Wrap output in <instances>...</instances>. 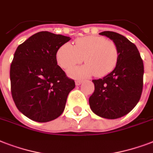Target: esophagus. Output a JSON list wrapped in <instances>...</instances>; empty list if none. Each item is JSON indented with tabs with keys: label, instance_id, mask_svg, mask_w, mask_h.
Wrapping results in <instances>:
<instances>
[{
	"label": "esophagus",
	"instance_id": "1",
	"mask_svg": "<svg viewBox=\"0 0 153 153\" xmlns=\"http://www.w3.org/2000/svg\"><path fill=\"white\" fill-rule=\"evenodd\" d=\"M82 80H80V79H76L75 80V84H76V86H79L80 84L82 83Z\"/></svg>",
	"mask_w": 153,
	"mask_h": 153
}]
</instances>
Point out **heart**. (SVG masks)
I'll return each instance as SVG.
<instances>
[{
    "mask_svg": "<svg viewBox=\"0 0 153 153\" xmlns=\"http://www.w3.org/2000/svg\"><path fill=\"white\" fill-rule=\"evenodd\" d=\"M119 51L116 44L102 36H88L74 40V46L70 43L62 44L56 52V60L60 67L68 69L82 61V67L68 71L73 78H85L95 74L104 77L110 74L118 62Z\"/></svg>",
    "mask_w": 153,
    "mask_h": 153,
    "instance_id": "1",
    "label": "heart"
}]
</instances>
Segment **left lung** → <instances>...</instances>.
<instances>
[{
    "instance_id": "left-lung-1",
    "label": "left lung",
    "mask_w": 153,
    "mask_h": 153,
    "mask_svg": "<svg viewBox=\"0 0 153 153\" xmlns=\"http://www.w3.org/2000/svg\"><path fill=\"white\" fill-rule=\"evenodd\" d=\"M99 34L116 44L118 62L110 74L92 80L94 91L89 98V103L91 110L98 116L117 119L128 114L140 100L144 64L137 48L124 36L109 31Z\"/></svg>"
}]
</instances>
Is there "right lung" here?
<instances>
[{
    "mask_svg": "<svg viewBox=\"0 0 153 153\" xmlns=\"http://www.w3.org/2000/svg\"><path fill=\"white\" fill-rule=\"evenodd\" d=\"M71 39L49 32H37L16 50L10 67L11 93L19 111L32 121L59 117L75 83L57 65V50Z\"/></svg>",
    "mask_w": 153,
    "mask_h": 153,
    "instance_id": "right-lung-1",
    "label": "right lung"
}]
</instances>
